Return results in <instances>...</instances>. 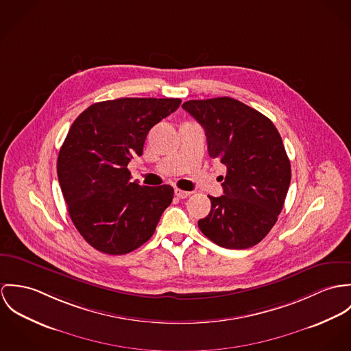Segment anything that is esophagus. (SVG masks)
Instances as JSON below:
<instances>
[{
    "mask_svg": "<svg viewBox=\"0 0 351 351\" xmlns=\"http://www.w3.org/2000/svg\"><path fill=\"white\" fill-rule=\"evenodd\" d=\"M191 194H193V193H190V191H183V190H180V189H176V190H175V195H176L178 197H180V199H186V197H189Z\"/></svg>",
    "mask_w": 351,
    "mask_h": 351,
    "instance_id": "1",
    "label": "esophagus"
}]
</instances>
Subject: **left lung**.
<instances>
[{
  "instance_id": "left-lung-1",
  "label": "left lung",
  "mask_w": 351,
  "mask_h": 351,
  "mask_svg": "<svg viewBox=\"0 0 351 351\" xmlns=\"http://www.w3.org/2000/svg\"><path fill=\"white\" fill-rule=\"evenodd\" d=\"M203 126L208 155L226 167L223 194L197 226L214 243L247 249L271 232L291 183V162L272 121L230 98L187 101L182 106Z\"/></svg>"
}]
</instances>
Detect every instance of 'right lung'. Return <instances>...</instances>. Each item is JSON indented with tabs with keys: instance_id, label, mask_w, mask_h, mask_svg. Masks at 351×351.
Segmentation results:
<instances>
[{
	"instance_id": "1",
	"label": "right lung",
	"mask_w": 351,
	"mask_h": 351,
	"mask_svg": "<svg viewBox=\"0 0 351 351\" xmlns=\"http://www.w3.org/2000/svg\"><path fill=\"white\" fill-rule=\"evenodd\" d=\"M179 98H118L88 106L71 125L58 156V178L80 235L106 254H126L156 230L173 189L130 180L148 132L180 106Z\"/></svg>"
}]
</instances>
